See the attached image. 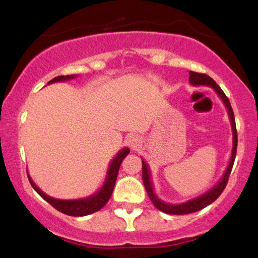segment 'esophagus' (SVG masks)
Wrapping results in <instances>:
<instances>
[{
	"label": "esophagus",
	"instance_id": "1",
	"mask_svg": "<svg viewBox=\"0 0 258 258\" xmlns=\"http://www.w3.org/2000/svg\"><path fill=\"white\" fill-rule=\"evenodd\" d=\"M141 143H142V141H141L139 135H132L126 139V144H128L133 150L137 149V148L141 146Z\"/></svg>",
	"mask_w": 258,
	"mask_h": 258
}]
</instances>
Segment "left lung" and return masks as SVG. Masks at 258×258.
<instances>
[{"mask_svg": "<svg viewBox=\"0 0 258 258\" xmlns=\"http://www.w3.org/2000/svg\"><path fill=\"white\" fill-rule=\"evenodd\" d=\"M189 82L191 86H207L213 88V89L216 91L218 96L223 102L225 108H227L229 119H230L231 124V130H232V150H231V156H230V162H229L227 169H225V172L222 176V178L218 181L216 184H215L210 190H208L207 192L202 194L201 196H197L195 199H191L186 201L184 203H178V204H170L165 203L161 199H158L156 192L154 191L153 186V181H151V172L150 168L148 167L146 161L142 160V178L144 186H146V190L148 192V196L150 197L151 202L154 203V206L157 208L158 210L163 211L165 214L170 215H184V214H190L195 213V211H199L207 206H209L214 202L215 200H217V197L221 195L222 191H223L225 185H227L229 175H230L232 165H234L235 157H236V149H237V132H236V123H235V117H234V111H232V108L230 105V102H229L228 97L225 96L223 90L221 89L220 87L217 86L216 82L211 79L210 76L206 75V74H200L195 72H189Z\"/></svg>", "mask_w": 258, "mask_h": 258, "instance_id": "1", "label": "left lung"}]
</instances>
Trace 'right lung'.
Listing matches in <instances>:
<instances>
[{
    "label": "right lung",
    "mask_w": 258,
    "mask_h": 258,
    "mask_svg": "<svg viewBox=\"0 0 258 258\" xmlns=\"http://www.w3.org/2000/svg\"><path fill=\"white\" fill-rule=\"evenodd\" d=\"M77 75H67V76H57L51 81H49L48 84L55 83V82H62V81H68L75 79ZM130 153L128 148H123L122 150L118 151V154L112 158L110 164H109L107 176H105V181L103 185L101 186L100 190L96 191L93 195L84 197V199H79V200H57L54 199V197H50L47 194L42 191V190L38 188V186L35 184L33 178L30 177V175L28 174V178H29L30 184L35 189L38 195H40L42 199L47 201L49 204H51L55 209H57L61 213L69 215V216H87V215H90L93 213H96L100 209H102L107 202L110 199L112 190H114L116 178H117V174L119 170V167H121L122 161L124 160L126 155Z\"/></svg>",
    "instance_id": "obj_1"
}]
</instances>
